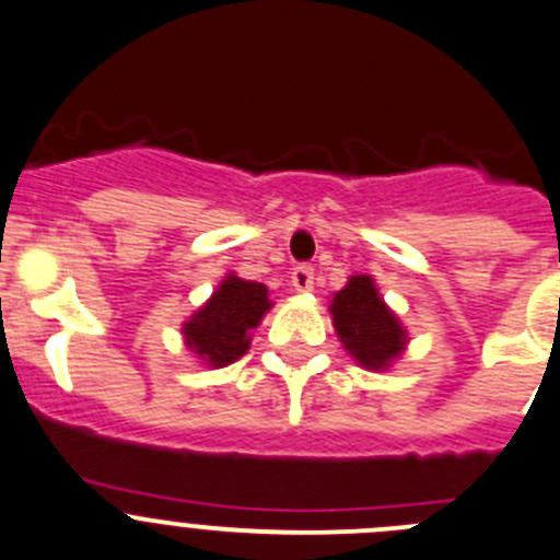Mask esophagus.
<instances>
[{"label":"esophagus","mask_w":560,"mask_h":560,"mask_svg":"<svg viewBox=\"0 0 560 560\" xmlns=\"http://www.w3.org/2000/svg\"><path fill=\"white\" fill-rule=\"evenodd\" d=\"M292 287H295L298 292H308L314 287V268H308V265H298V268H292Z\"/></svg>","instance_id":"esophagus-1"}]
</instances>
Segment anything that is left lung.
Wrapping results in <instances>:
<instances>
[{
	"mask_svg": "<svg viewBox=\"0 0 560 560\" xmlns=\"http://www.w3.org/2000/svg\"><path fill=\"white\" fill-rule=\"evenodd\" d=\"M330 317L345 350L372 372L388 369L407 345L405 328L385 306L372 276H350L330 301Z\"/></svg>",
	"mask_w": 560,
	"mask_h": 560,
	"instance_id": "left-lung-1",
	"label": "left lung"
}]
</instances>
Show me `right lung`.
I'll return each instance as SVG.
<instances>
[{"label":"right lung","instance_id":"right-lung-1","mask_svg":"<svg viewBox=\"0 0 560 560\" xmlns=\"http://www.w3.org/2000/svg\"><path fill=\"white\" fill-rule=\"evenodd\" d=\"M270 306L273 303L268 301V287L230 273L210 301L183 325L188 350L197 352V358H202L208 366H230L246 355L252 345L248 334L257 328Z\"/></svg>","mask_w":560,"mask_h":560}]
</instances>
